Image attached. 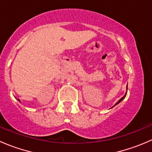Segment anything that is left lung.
<instances>
[{
	"label": "left lung",
	"instance_id": "1",
	"mask_svg": "<svg viewBox=\"0 0 152 152\" xmlns=\"http://www.w3.org/2000/svg\"><path fill=\"white\" fill-rule=\"evenodd\" d=\"M126 94H125V96H124V97H122V98H121V99H120V100H119V101H118V102H117V103H116V104H115L114 106H113V107H115V105H117V104H119V103H120V102H121V101H122V100H123V99H124V98H125V97H126Z\"/></svg>",
	"mask_w": 152,
	"mask_h": 152
}]
</instances>
